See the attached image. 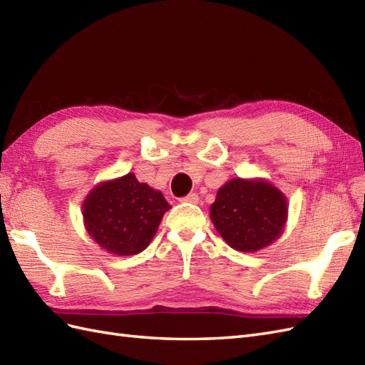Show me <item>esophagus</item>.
<instances>
[{
	"label": "esophagus",
	"mask_w": 365,
	"mask_h": 365,
	"mask_svg": "<svg viewBox=\"0 0 365 365\" xmlns=\"http://www.w3.org/2000/svg\"><path fill=\"white\" fill-rule=\"evenodd\" d=\"M182 202H186V203H197L199 202V195L195 192H190L186 197L182 199Z\"/></svg>",
	"instance_id": "obj_1"
}]
</instances>
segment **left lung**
Listing matches in <instances>:
<instances>
[{
  "mask_svg": "<svg viewBox=\"0 0 365 365\" xmlns=\"http://www.w3.org/2000/svg\"><path fill=\"white\" fill-rule=\"evenodd\" d=\"M210 217L231 248L256 253L282 236L288 202L272 182L237 177L220 186Z\"/></svg>",
  "mask_w": 365,
  "mask_h": 365,
  "instance_id": "left-lung-1",
  "label": "left lung"
}]
</instances>
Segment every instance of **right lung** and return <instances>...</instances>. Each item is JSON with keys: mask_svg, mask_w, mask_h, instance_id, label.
Instances as JSON below:
<instances>
[{"mask_svg": "<svg viewBox=\"0 0 365 365\" xmlns=\"http://www.w3.org/2000/svg\"><path fill=\"white\" fill-rule=\"evenodd\" d=\"M170 208L160 191L128 173L93 186L83 202V223L101 250L133 256L151 244Z\"/></svg>", "mask_w": 365, "mask_h": 365, "instance_id": "1", "label": "right lung"}]
</instances>
